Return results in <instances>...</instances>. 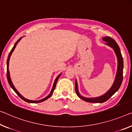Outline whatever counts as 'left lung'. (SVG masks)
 I'll list each match as a JSON object with an SVG mask.
<instances>
[{"label": "left lung", "instance_id": "1", "mask_svg": "<svg viewBox=\"0 0 132 132\" xmlns=\"http://www.w3.org/2000/svg\"><path fill=\"white\" fill-rule=\"evenodd\" d=\"M102 40L104 41V42H106V44L112 47V48L114 50V51H115L116 54V56H117L118 61L117 74H116L115 82H114L113 85H112L111 89L109 90V91L106 93V94L103 95L101 96L100 97H98V98H86L81 96L78 92V90L77 82V81H75V92L77 93V95L81 99H82V100L88 102L103 103V102H106V101L108 100V99L111 98V97L113 95L115 94L116 91H118V89H119L121 84L122 83L123 70V59L119 47V46L115 41L114 40L113 38L110 37H105L103 38Z\"/></svg>", "mask_w": 132, "mask_h": 132}]
</instances>
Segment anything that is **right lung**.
<instances>
[{
	"mask_svg": "<svg viewBox=\"0 0 132 132\" xmlns=\"http://www.w3.org/2000/svg\"><path fill=\"white\" fill-rule=\"evenodd\" d=\"M21 37H20V38H19V39L17 41V42H16V43H15V44H14V45L13 47V48L12 49V50L10 51V53H9V55H8L7 60V78L8 82H9V84L10 86H11V88H12L13 89L14 91L16 93L17 95H18L19 97H20V98L21 99H22L23 101H26V102H28V103H40V102H43V101H44L47 100V99L49 98L50 97H51V95H53V92H54V90L55 88L56 84H57V81H58V78H59V77H60V75H61V74L58 75V76L57 77V78L55 79V81H54V85H53V88H52V90H51V93H50V95H48L47 96V97H46V98H45L43 99H42V100H40V101H30V100H29V99H27L24 98L23 96H21V95H20V94H19V92L18 91H17V90H16V88H14V85H13V84H12V81H11V79H10V78L9 71V61L10 57V55H11V54H12V52L13 51V50H14L15 47H16V44H17V43H18V42H19V41H20V40L21 39Z\"/></svg>",
	"mask_w": 132,
	"mask_h": 132,
	"instance_id": "1",
	"label": "right lung"
}]
</instances>
